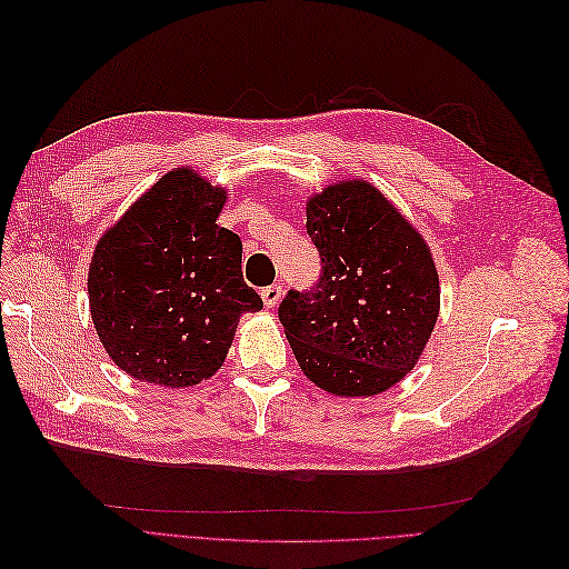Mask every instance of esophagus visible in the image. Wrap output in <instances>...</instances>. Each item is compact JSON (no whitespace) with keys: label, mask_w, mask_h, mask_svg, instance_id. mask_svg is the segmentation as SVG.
Wrapping results in <instances>:
<instances>
[{"label":"esophagus","mask_w":569,"mask_h":569,"mask_svg":"<svg viewBox=\"0 0 569 569\" xmlns=\"http://www.w3.org/2000/svg\"><path fill=\"white\" fill-rule=\"evenodd\" d=\"M261 297H263L266 308L278 306V303H280V299H282V284H270V287H263V289H261Z\"/></svg>","instance_id":"34e87169"}]
</instances>
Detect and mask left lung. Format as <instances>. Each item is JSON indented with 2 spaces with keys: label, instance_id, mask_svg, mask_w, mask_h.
Returning a JSON list of instances; mask_svg holds the SVG:
<instances>
[{
  "label": "left lung",
  "instance_id": "1",
  "mask_svg": "<svg viewBox=\"0 0 569 569\" xmlns=\"http://www.w3.org/2000/svg\"><path fill=\"white\" fill-rule=\"evenodd\" d=\"M320 278L289 289L280 322L301 370L337 396L387 391L416 368L439 316V274L422 237L366 180L306 203Z\"/></svg>",
  "mask_w": 569,
  "mask_h": 569
}]
</instances>
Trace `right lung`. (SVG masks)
Listing matches in <instances>:
<instances>
[{
  "label": "right lung",
  "instance_id": "1",
  "mask_svg": "<svg viewBox=\"0 0 569 569\" xmlns=\"http://www.w3.org/2000/svg\"><path fill=\"white\" fill-rule=\"evenodd\" d=\"M226 189L166 173L99 239L88 291L113 363L142 382L192 387L222 366L239 316L263 308L242 274V239L218 226Z\"/></svg>",
  "mask_w": 569,
  "mask_h": 569
}]
</instances>
